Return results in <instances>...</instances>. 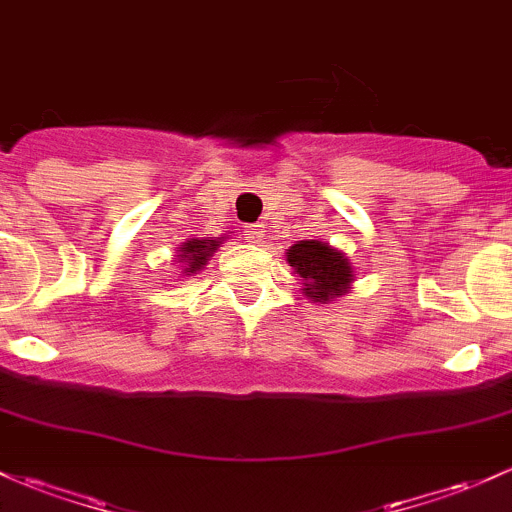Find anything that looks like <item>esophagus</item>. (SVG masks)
<instances>
[{"mask_svg": "<svg viewBox=\"0 0 512 512\" xmlns=\"http://www.w3.org/2000/svg\"><path fill=\"white\" fill-rule=\"evenodd\" d=\"M244 239L251 241V244H258V241L263 239V229L261 224H249V227L244 229Z\"/></svg>", "mask_w": 512, "mask_h": 512, "instance_id": "34e87169", "label": "esophagus"}]
</instances>
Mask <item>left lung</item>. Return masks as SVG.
Instances as JSON below:
<instances>
[{
  "label": "left lung",
  "instance_id": "1",
  "mask_svg": "<svg viewBox=\"0 0 512 512\" xmlns=\"http://www.w3.org/2000/svg\"><path fill=\"white\" fill-rule=\"evenodd\" d=\"M288 263L302 278L307 298L317 302L337 298L351 283V266L346 256L329 249L322 241H298L290 246Z\"/></svg>",
  "mask_w": 512,
  "mask_h": 512
}]
</instances>
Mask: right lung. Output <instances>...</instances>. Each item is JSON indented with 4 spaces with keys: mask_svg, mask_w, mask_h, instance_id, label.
Wrapping results in <instances>:
<instances>
[{
    "mask_svg": "<svg viewBox=\"0 0 512 512\" xmlns=\"http://www.w3.org/2000/svg\"><path fill=\"white\" fill-rule=\"evenodd\" d=\"M219 246V241H214V239H192V241H188V244L183 246V254H180V261H185V273H195V271H200L202 266H205L207 261H210V256H212V251L217 249Z\"/></svg>",
    "mask_w": 512,
    "mask_h": 512,
    "instance_id": "obj_1",
    "label": "right lung"
}]
</instances>
